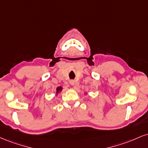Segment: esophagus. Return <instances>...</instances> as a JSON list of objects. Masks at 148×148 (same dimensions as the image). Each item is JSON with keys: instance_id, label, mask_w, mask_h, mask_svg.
<instances>
[{"instance_id": "obj_1", "label": "esophagus", "mask_w": 148, "mask_h": 148, "mask_svg": "<svg viewBox=\"0 0 148 148\" xmlns=\"http://www.w3.org/2000/svg\"><path fill=\"white\" fill-rule=\"evenodd\" d=\"M69 84L72 85V86H74L75 85V81L74 80H70L69 81Z\"/></svg>"}]
</instances>
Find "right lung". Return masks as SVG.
<instances>
[{
	"label": "right lung",
	"instance_id": "1",
	"mask_svg": "<svg viewBox=\"0 0 148 148\" xmlns=\"http://www.w3.org/2000/svg\"><path fill=\"white\" fill-rule=\"evenodd\" d=\"M62 88L61 87V86H60V87H58L56 88V94L58 95L59 92H60L62 91Z\"/></svg>",
	"mask_w": 148,
	"mask_h": 148
}]
</instances>
